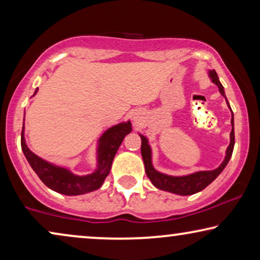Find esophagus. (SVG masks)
Returning <instances> with one entry per match:
<instances>
[{
	"label": "esophagus",
	"mask_w": 260,
	"mask_h": 260,
	"mask_svg": "<svg viewBox=\"0 0 260 260\" xmlns=\"http://www.w3.org/2000/svg\"><path fill=\"white\" fill-rule=\"evenodd\" d=\"M131 118H133V122L135 124H140L141 120L143 119V113H142L141 111H135L133 113V116H131Z\"/></svg>",
	"instance_id": "34e87169"
}]
</instances>
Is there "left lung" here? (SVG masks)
Wrapping results in <instances>:
<instances>
[{
	"mask_svg": "<svg viewBox=\"0 0 260 260\" xmlns=\"http://www.w3.org/2000/svg\"><path fill=\"white\" fill-rule=\"evenodd\" d=\"M208 77L213 84H215L219 88V92L221 93L223 98L226 99V104L229 106V109L232 112V119H231V125H232V130L230 134V145L226 149V155L223 161L220 163L218 168L213 170H199V172L187 174V175H181V176H174L168 175V174L161 173L158 170L155 169L154 165H152V150L150 144H149V140L144 135L138 134L141 136L142 145H141V154L142 158H143L144 167H145V173L149 180L151 181V183L157 188V189L169 191V193L182 195H193L195 193H199L202 189H205L208 184H211L216 177L220 175V173L225 169L227 163L231 159L232 156L233 148H234V118H233V111L231 109L230 103L227 101L225 90L223 86L220 83L218 74L214 70L208 71Z\"/></svg>",
	"mask_w": 260,
	"mask_h": 260,
	"instance_id": "left-lung-1",
	"label": "left lung"
}]
</instances>
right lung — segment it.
<instances>
[{"label":"right lung","instance_id":"obj_1","mask_svg":"<svg viewBox=\"0 0 260 260\" xmlns=\"http://www.w3.org/2000/svg\"><path fill=\"white\" fill-rule=\"evenodd\" d=\"M39 88H35L34 97ZM133 131L130 120L116 124L106 129L98 138L95 145V169L87 175H76L67 167L58 166L46 161L28 148L24 138V122L21 134V148L31 169L49 189L63 195H83L97 190L103 186L109 175L115 155L122 144L124 137Z\"/></svg>","mask_w":260,"mask_h":260}]
</instances>
